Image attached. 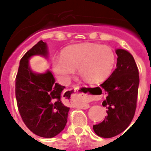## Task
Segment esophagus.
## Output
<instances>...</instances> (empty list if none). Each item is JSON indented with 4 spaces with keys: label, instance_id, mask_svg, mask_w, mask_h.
Returning a JSON list of instances; mask_svg holds the SVG:
<instances>
[{
    "label": "esophagus",
    "instance_id": "obj_1",
    "mask_svg": "<svg viewBox=\"0 0 151 151\" xmlns=\"http://www.w3.org/2000/svg\"><path fill=\"white\" fill-rule=\"evenodd\" d=\"M79 91H80V86H76L74 87H73V88L68 90L66 93L71 94V95H73V94L78 95ZM70 101H71V103H72L73 104L77 105L78 107H79L80 108H82V109H87V108H90V105H89L88 103L86 102V99L83 98V97H82L81 99H78V100H73V99H70Z\"/></svg>",
    "mask_w": 151,
    "mask_h": 151
}]
</instances>
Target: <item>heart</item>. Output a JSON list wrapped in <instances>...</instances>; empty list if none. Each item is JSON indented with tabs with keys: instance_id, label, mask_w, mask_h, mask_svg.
<instances>
[{
	"instance_id": "obj_1",
	"label": "heart",
	"mask_w": 151,
	"mask_h": 151,
	"mask_svg": "<svg viewBox=\"0 0 151 151\" xmlns=\"http://www.w3.org/2000/svg\"><path fill=\"white\" fill-rule=\"evenodd\" d=\"M116 56L110 47L86 43L66 47L61 57L52 61L53 71L64 82H67L78 68L86 82L96 84L111 75Z\"/></svg>"
}]
</instances>
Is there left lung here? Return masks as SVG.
<instances>
[{
	"label": "left lung",
	"mask_w": 151,
	"mask_h": 151,
	"mask_svg": "<svg viewBox=\"0 0 151 151\" xmlns=\"http://www.w3.org/2000/svg\"><path fill=\"white\" fill-rule=\"evenodd\" d=\"M116 69L101 86L107 97L102 105L108 108V116L101 123L93 125L98 136L110 138L127 129L133 120L137 108L139 75L133 56L124 49L116 51Z\"/></svg>",
	"instance_id": "obj_1"
}]
</instances>
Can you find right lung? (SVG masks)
Wrapping results in <instances>:
<instances>
[{"label": "right lung", "mask_w": 151, "mask_h": 151, "mask_svg": "<svg viewBox=\"0 0 151 151\" xmlns=\"http://www.w3.org/2000/svg\"><path fill=\"white\" fill-rule=\"evenodd\" d=\"M47 54L46 43L40 40L22 57L15 79V95L26 126L38 136L51 138L65 129L69 108L64 104L67 94L63 95L65 86L55 83L52 73H34L29 67L31 56Z\"/></svg>", "instance_id": "obj_1"}]
</instances>
